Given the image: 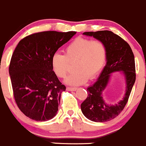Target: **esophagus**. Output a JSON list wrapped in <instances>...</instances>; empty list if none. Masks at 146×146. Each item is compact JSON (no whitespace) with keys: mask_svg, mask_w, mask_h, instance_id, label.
Instances as JSON below:
<instances>
[{"mask_svg":"<svg viewBox=\"0 0 146 146\" xmlns=\"http://www.w3.org/2000/svg\"><path fill=\"white\" fill-rule=\"evenodd\" d=\"M77 88H71V87L66 88V90H68V91H75V90H77Z\"/></svg>","mask_w":146,"mask_h":146,"instance_id":"esophagus-1","label":"esophagus"}]
</instances>
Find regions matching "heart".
<instances>
[{
	"mask_svg": "<svg viewBox=\"0 0 146 146\" xmlns=\"http://www.w3.org/2000/svg\"><path fill=\"white\" fill-rule=\"evenodd\" d=\"M107 48L99 40L78 37L70 42L64 50V55L55 53L51 57L52 69L59 78H64L74 63V72L68 76V85H82L95 78L105 66Z\"/></svg>",
	"mask_w": 146,
	"mask_h": 146,
	"instance_id": "1",
	"label": "heart"
}]
</instances>
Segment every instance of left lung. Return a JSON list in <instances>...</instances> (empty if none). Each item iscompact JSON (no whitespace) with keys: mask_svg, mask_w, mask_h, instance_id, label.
Wrapping results in <instances>:
<instances>
[{"mask_svg":"<svg viewBox=\"0 0 146 146\" xmlns=\"http://www.w3.org/2000/svg\"><path fill=\"white\" fill-rule=\"evenodd\" d=\"M83 35L93 36L104 42L107 48V62L97 81L92 86L87 88L88 97L81 104V110L86 118L93 121H110L122 111L135 82L134 54L129 44L111 31L85 32ZM120 70L123 72L126 80L125 96L118 104L107 105L102 99V93L108 82L110 74Z\"/></svg>","mask_w":146,"mask_h":146,"instance_id":"1","label":"left lung"}]
</instances>
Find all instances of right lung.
<instances>
[{
	"label": "right lung",
	"instance_id": "add662e5",
	"mask_svg": "<svg viewBox=\"0 0 146 146\" xmlns=\"http://www.w3.org/2000/svg\"><path fill=\"white\" fill-rule=\"evenodd\" d=\"M76 32L45 31L21 39L11 58L9 71L15 102L35 121H48L58 110L66 87L52 69L51 57Z\"/></svg>",
	"mask_w": 146,
	"mask_h": 146
}]
</instances>
